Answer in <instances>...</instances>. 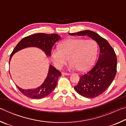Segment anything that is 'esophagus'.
I'll return each mask as SVG.
<instances>
[{"label":"esophagus","instance_id":"obj_1","mask_svg":"<svg viewBox=\"0 0 126 126\" xmlns=\"http://www.w3.org/2000/svg\"><path fill=\"white\" fill-rule=\"evenodd\" d=\"M62 74L63 76H69V75H70L69 73H65V72H62Z\"/></svg>","mask_w":126,"mask_h":126}]
</instances>
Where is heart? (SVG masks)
Instances as JSON below:
<instances>
[{"label":"heart","mask_w":126,"mask_h":126,"mask_svg":"<svg viewBox=\"0 0 126 126\" xmlns=\"http://www.w3.org/2000/svg\"><path fill=\"white\" fill-rule=\"evenodd\" d=\"M51 53L54 65L58 69L64 65L69 59L70 69L84 72L94 63L97 45L93 40L69 38L62 42L58 48L53 49Z\"/></svg>","instance_id":"heart-1"}]
</instances>
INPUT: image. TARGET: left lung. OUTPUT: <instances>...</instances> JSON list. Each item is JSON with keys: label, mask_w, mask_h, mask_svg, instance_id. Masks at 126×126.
Returning <instances> with one entry per match:
<instances>
[{"label": "left lung", "mask_w": 126, "mask_h": 126, "mask_svg": "<svg viewBox=\"0 0 126 126\" xmlns=\"http://www.w3.org/2000/svg\"><path fill=\"white\" fill-rule=\"evenodd\" d=\"M69 34L88 35L99 47L100 53L97 63L88 72L80 76L78 84L74 87L82 96L93 98L104 92L113 80L117 72L116 54L107 40L93 31L86 30Z\"/></svg>", "instance_id": "obj_1"}]
</instances>
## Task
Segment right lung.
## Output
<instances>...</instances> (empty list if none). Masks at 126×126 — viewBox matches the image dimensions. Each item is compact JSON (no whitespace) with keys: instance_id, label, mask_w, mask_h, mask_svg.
<instances>
[{"instance_id":"right-lung-1","label":"right lung","mask_w":126,"mask_h":126,"mask_svg":"<svg viewBox=\"0 0 126 126\" xmlns=\"http://www.w3.org/2000/svg\"><path fill=\"white\" fill-rule=\"evenodd\" d=\"M57 34L37 33L25 37L18 43L10 54V59L15 53L28 47H37L42 49L46 53L47 56H50L51 50L55 42L61 39ZM62 75L60 71L55 69L53 65H50L47 77L41 86L35 89H24L18 86L19 90L23 94L32 99H39L48 95L54 90L57 84L59 76Z\"/></svg>"}]
</instances>
